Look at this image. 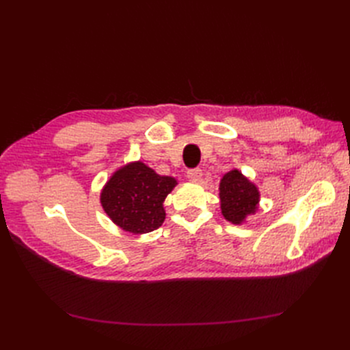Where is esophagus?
I'll list each match as a JSON object with an SVG mask.
<instances>
[{"label": "esophagus", "instance_id": "esophagus-1", "mask_svg": "<svg viewBox=\"0 0 350 350\" xmlns=\"http://www.w3.org/2000/svg\"><path fill=\"white\" fill-rule=\"evenodd\" d=\"M201 176H203V172H201L200 167H194V169H188L187 171V178L189 179L191 183H198Z\"/></svg>", "mask_w": 350, "mask_h": 350}]
</instances>
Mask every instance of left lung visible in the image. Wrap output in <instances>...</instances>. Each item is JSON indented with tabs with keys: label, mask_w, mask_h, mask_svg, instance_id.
I'll list each match as a JSON object with an SVG mask.
<instances>
[{
	"label": "left lung",
	"mask_w": 350,
	"mask_h": 350,
	"mask_svg": "<svg viewBox=\"0 0 350 350\" xmlns=\"http://www.w3.org/2000/svg\"><path fill=\"white\" fill-rule=\"evenodd\" d=\"M219 198L221 216L230 224L242 225L248 216L257 213L260 189L239 169L234 167L220 179Z\"/></svg>",
	"instance_id": "1"
}]
</instances>
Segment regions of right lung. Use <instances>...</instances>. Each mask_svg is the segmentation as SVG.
<instances>
[{
  "label": "right lung",
  "mask_w": 350,
  "mask_h": 350,
  "mask_svg": "<svg viewBox=\"0 0 350 350\" xmlns=\"http://www.w3.org/2000/svg\"><path fill=\"white\" fill-rule=\"evenodd\" d=\"M176 184V178L159 175L142 161L129 162L116 169L103 185L100 204L116 226L143 235L162 226L165 198Z\"/></svg>",
  "instance_id": "add662e5"
}]
</instances>
